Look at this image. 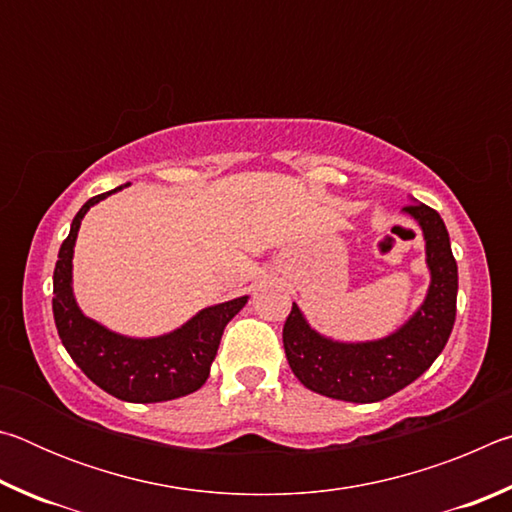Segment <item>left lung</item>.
I'll return each instance as SVG.
<instances>
[{"label": "left lung", "instance_id": "left-lung-1", "mask_svg": "<svg viewBox=\"0 0 512 512\" xmlns=\"http://www.w3.org/2000/svg\"><path fill=\"white\" fill-rule=\"evenodd\" d=\"M402 214L420 225L429 287L422 305L395 329L372 341H336L309 325L300 307L284 323L282 341L302 386L332 400L370 404L391 397L429 370L447 345L456 320L458 268L445 221L411 198Z\"/></svg>", "mask_w": 512, "mask_h": 512}]
</instances>
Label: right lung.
Wrapping results in <instances>:
<instances>
[{"instance_id":"add662e5","label":"right lung","mask_w":512,"mask_h":512,"mask_svg":"<svg viewBox=\"0 0 512 512\" xmlns=\"http://www.w3.org/2000/svg\"><path fill=\"white\" fill-rule=\"evenodd\" d=\"M131 183L99 194L74 216L69 235L58 250L54 268V320L69 357L90 381L124 402L155 404L185 397L210 377L225 325L246 307L248 296L205 307L176 329L160 336H126L112 332L83 314L74 296V246L90 207L106 201Z\"/></svg>"}]
</instances>
